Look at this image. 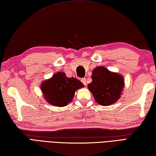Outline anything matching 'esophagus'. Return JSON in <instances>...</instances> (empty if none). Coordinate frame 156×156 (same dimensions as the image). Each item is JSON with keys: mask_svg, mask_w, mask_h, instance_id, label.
<instances>
[{"mask_svg": "<svg viewBox=\"0 0 156 156\" xmlns=\"http://www.w3.org/2000/svg\"><path fill=\"white\" fill-rule=\"evenodd\" d=\"M81 82H82V83H83L85 86L87 85V79H86L85 78H82V79H81Z\"/></svg>", "mask_w": 156, "mask_h": 156, "instance_id": "34e87169", "label": "esophagus"}]
</instances>
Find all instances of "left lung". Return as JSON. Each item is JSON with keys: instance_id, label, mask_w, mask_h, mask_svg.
Returning <instances> with one entry per match:
<instances>
[{"instance_id": "1", "label": "left lung", "mask_w": 156, "mask_h": 156, "mask_svg": "<svg viewBox=\"0 0 156 156\" xmlns=\"http://www.w3.org/2000/svg\"><path fill=\"white\" fill-rule=\"evenodd\" d=\"M92 81L88 84V88L98 104L110 105L120 98L124 87L122 76L99 66L92 71Z\"/></svg>"}]
</instances>
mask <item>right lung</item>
<instances>
[{"mask_svg": "<svg viewBox=\"0 0 156 156\" xmlns=\"http://www.w3.org/2000/svg\"><path fill=\"white\" fill-rule=\"evenodd\" d=\"M84 84L74 78L66 77L65 73L58 72L41 84V89L49 103L55 107H64L70 102L78 89Z\"/></svg>", "mask_w": 156, "mask_h": 156, "instance_id": "1", "label": "right lung"}]
</instances>
